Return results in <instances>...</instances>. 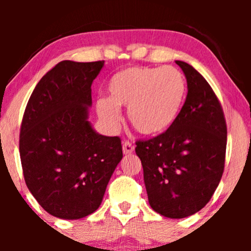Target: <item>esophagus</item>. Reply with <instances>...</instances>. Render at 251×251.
<instances>
[{"label": "esophagus", "instance_id": "obj_1", "mask_svg": "<svg viewBox=\"0 0 251 251\" xmlns=\"http://www.w3.org/2000/svg\"><path fill=\"white\" fill-rule=\"evenodd\" d=\"M134 151V145L132 143L127 142V140H125V142L123 143V152L125 154H131L132 152Z\"/></svg>", "mask_w": 251, "mask_h": 251}]
</instances>
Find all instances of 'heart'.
<instances>
[{
  "label": "heart",
  "mask_w": 251,
  "mask_h": 251,
  "mask_svg": "<svg viewBox=\"0 0 251 251\" xmlns=\"http://www.w3.org/2000/svg\"><path fill=\"white\" fill-rule=\"evenodd\" d=\"M109 98L97 102L98 114L117 125L119 107H128L129 124L144 135L166 131L179 114L186 83L175 67H128L118 72L108 83Z\"/></svg>",
  "instance_id": "obj_1"
}]
</instances>
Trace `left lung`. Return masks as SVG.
<instances>
[{"label": "left lung", "instance_id": "left-lung-1", "mask_svg": "<svg viewBox=\"0 0 251 251\" xmlns=\"http://www.w3.org/2000/svg\"><path fill=\"white\" fill-rule=\"evenodd\" d=\"M188 82L177 119L157 137L135 142L151 208L184 218L211 200L224 171L226 123L208 81L189 63L176 61Z\"/></svg>", "mask_w": 251, "mask_h": 251}]
</instances>
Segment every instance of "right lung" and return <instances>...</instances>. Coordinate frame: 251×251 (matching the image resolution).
<instances>
[{
    "instance_id": "obj_1",
    "label": "right lung",
    "mask_w": 251,
    "mask_h": 251,
    "mask_svg": "<svg viewBox=\"0 0 251 251\" xmlns=\"http://www.w3.org/2000/svg\"><path fill=\"white\" fill-rule=\"evenodd\" d=\"M105 61L59 62L28 100L20 157L28 189L48 214L79 220L101 204L123 158L119 137L97 133L87 120L92 82Z\"/></svg>"
}]
</instances>
